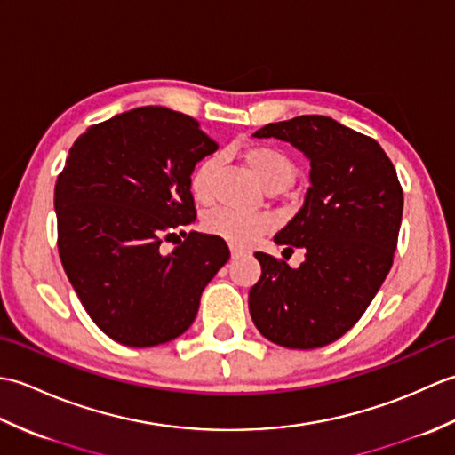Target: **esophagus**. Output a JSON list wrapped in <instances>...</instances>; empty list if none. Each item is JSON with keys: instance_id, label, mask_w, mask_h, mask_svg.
Returning a JSON list of instances; mask_svg holds the SVG:
<instances>
[{"instance_id": "34e87169", "label": "esophagus", "mask_w": 455, "mask_h": 455, "mask_svg": "<svg viewBox=\"0 0 455 455\" xmlns=\"http://www.w3.org/2000/svg\"><path fill=\"white\" fill-rule=\"evenodd\" d=\"M244 252H243V250H238V248H230V256H233V259H236V258H240V256H243Z\"/></svg>"}]
</instances>
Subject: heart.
Returning a JSON list of instances; mask_svg holds the SVG:
<instances>
[{"instance_id": "1", "label": "heart", "mask_w": 455, "mask_h": 455, "mask_svg": "<svg viewBox=\"0 0 455 455\" xmlns=\"http://www.w3.org/2000/svg\"><path fill=\"white\" fill-rule=\"evenodd\" d=\"M243 158L267 191H282L295 180V164L282 150L272 147H246ZM217 166V158L209 156L191 173L189 189L196 201L203 205L212 201V181H215ZM274 227L275 220L266 212L248 215V212L233 209H215L203 217V228L209 235L219 236L236 248L254 246L259 238L272 233Z\"/></svg>"}]
</instances>
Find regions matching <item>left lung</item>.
I'll return each mask as SVG.
<instances>
[{
    "label": "left lung",
    "instance_id": "obj_1",
    "mask_svg": "<svg viewBox=\"0 0 455 455\" xmlns=\"http://www.w3.org/2000/svg\"><path fill=\"white\" fill-rule=\"evenodd\" d=\"M254 137L287 140L305 152L311 188L301 211L275 235L289 254L303 248L305 262L293 269L256 252L262 275L250 289V315L269 342L313 350L350 331L387 277L403 188L379 142L331 117L269 123Z\"/></svg>",
    "mask_w": 455,
    "mask_h": 455
}]
</instances>
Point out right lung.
Instances as JSON below:
<instances>
[{"label":"right lung","mask_w":455,"mask_h":455,"mask_svg":"<svg viewBox=\"0 0 455 455\" xmlns=\"http://www.w3.org/2000/svg\"><path fill=\"white\" fill-rule=\"evenodd\" d=\"M217 147L189 115L148 105L92 124L70 148L54 188L58 254L111 340L148 347L186 332L230 258L222 238L183 230L197 217L191 172ZM178 232L184 243L164 255Z\"/></svg>","instance_id":"1"}]
</instances>
